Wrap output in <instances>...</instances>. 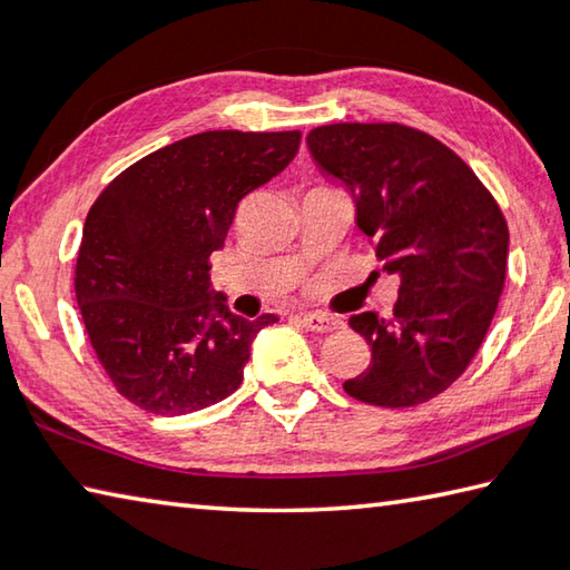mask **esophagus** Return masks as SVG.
Returning a JSON list of instances; mask_svg holds the SVG:
<instances>
[{
    "label": "esophagus",
    "mask_w": 570,
    "mask_h": 570,
    "mask_svg": "<svg viewBox=\"0 0 570 570\" xmlns=\"http://www.w3.org/2000/svg\"><path fill=\"white\" fill-rule=\"evenodd\" d=\"M298 322L306 332H314V334H326V332H334V330H342L344 322L336 320L332 314H322V312H312V314H302L298 316Z\"/></svg>",
    "instance_id": "1"
}]
</instances>
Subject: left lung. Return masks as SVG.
Segmentation results:
<instances>
[{
    "mask_svg": "<svg viewBox=\"0 0 570 570\" xmlns=\"http://www.w3.org/2000/svg\"><path fill=\"white\" fill-rule=\"evenodd\" d=\"M306 142L350 188L356 226L384 272L400 274L390 316L350 320L372 360L344 392L392 410L438 397L468 370L495 316L508 266L503 210L455 150L410 125L334 122Z\"/></svg>",
    "mask_w": 570,
    "mask_h": 570,
    "instance_id": "left-lung-1",
    "label": "left lung"
}]
</instances>
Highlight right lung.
Listing matches in <instances>:
<instances>
[{
  "mask_svg": "<svg viewBox=\"0 0 570 570\" xmlns=\"http://www.w3.org/2000/svg\"><path fill=\"white\" fill-rule=\"evenodd\" d=\"M298 130L190 135L132 163L95 198L75 296L95 356L135 407L173 417L226 400L250 342L276 316L244 320L210 288L240 198L296 156Z\"/></svg>",
  "mask_w": 570,
  "mask_h": 570,
  "instance_id": "right-lung-1",
  "label": "right lung"
}]
</instances>
